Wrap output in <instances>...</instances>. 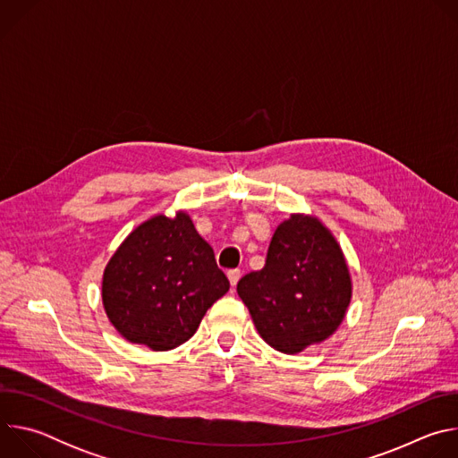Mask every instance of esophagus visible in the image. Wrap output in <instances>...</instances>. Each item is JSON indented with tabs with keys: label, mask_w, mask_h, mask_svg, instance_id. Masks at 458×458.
<instances>
[{
	"label": "esophagus",
	"mask_w": 458,
	"mask_h": 458,
	"mask_svg": "<svg viewBox=\"0 0 458 458\" xmlns=\"http://www.w3.org/2000/svg\"><path fill=\"white\" fill-rule=\"evenodd\" d=\"M228 281H230V284H232V288H235L237 286V283H239V279H241V270H228Z\"/></svg>",
	"instance_id": "esophagus-1"
}]
</instances>
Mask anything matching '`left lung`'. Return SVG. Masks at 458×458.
I'll list each match as a JSON object with an SVG mask.
<instances>
[{"label":"left lung","mask_w":458,"mask_h":458,"mask_svg":"<svg viewBox=\"0 0 458 458\" xmlns=\"http://www.w3.org/2000/svg\"><path fill=\"white\" fill-rule=\"evenodd\" d=\"M237 293L260 337L277 352L299 353L339 328L352 279L330 230L299 214L277 226L265 268L246 274Z\"/></svg>","instance_id":"obj_1"}]
</instances>
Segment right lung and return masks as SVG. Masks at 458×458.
<instances>
[{
  "mask_svg": "<svg viewBox=\"0 0 458 458\" xmlns=\"http://www.w3.org/2000/svg\"><path fill=\"white\" fill-rule=\"evenodd\" d=\"M230 288L212 246L179 212L140 225L103 276V304L130 343L166 352L186 343L207 310Z\"/></svg>",
  "mask_w": 458,
  "mask_h": 458,
  "instance_id": "add662e5",
  "label": "right lung"
}]
</instances>
